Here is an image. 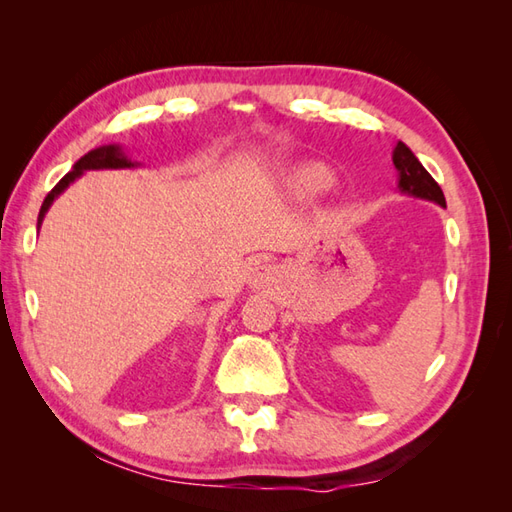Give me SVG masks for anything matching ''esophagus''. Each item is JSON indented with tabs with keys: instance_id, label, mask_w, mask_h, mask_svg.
I'll return each mask as SVG.
<instances>
[{
	"instance_id": "esophagus-1",
	"label": "esophagus",
	"mask_w": 512,
	"mask_h": 512,
	"mask_svg": "<svg viewBox=\"0 0 512 512\" xmlns=\"http://www.w3.org/2000/svg\"><path fill=\"white\" fill-rule=\"evenodd\" d=\"M277 279V268L273 264H266V262H257L253 268H250V275H248V286L250 288H266L273 284Z\"/></svg>"
}]
</instances>
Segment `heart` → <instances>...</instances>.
Listing matches in <instances>:
<instances>
[{
	"label": "heart",
	"instance_id": "obj_1",
	"mask_svg": "<svg viewBox=\"0 0 512 512\" xmlns=\"http://www.w3.org/2000/svg\"><path fill=\"white\" fill-rule=\"evenodd\" d=\"M332 182L334 178L330 169L319 165V162H303V165H295L286 173L288 189L297 198H314V195L328 191Z\"/></svg>",
	"mask_w": 512,
	"mask_h": 512
}]
</instances>
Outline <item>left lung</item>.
Returning a JSON list of instances; mask_svg holds the SVG:
<instances>
[{"mask_svg": "<svg viewBox=\"0 0 512 512\" xmlns=\"http://www.w3.org/2000/svg\"><path fill=\"white\" fill-rule=\"evenodd\" d=\"M391 160H394V167L398 171L400 193L411 195V198H420V200L436 202L440 206H447L440 184L431 178V173L420 165V160L413 156V151L405 143H400L398 140V145L394 147V154H391Z\"/></svg>", "mask_w": 512, "mask_h": 512, "instance_id": "obj_1", "label": "left lung"}]
</instances>
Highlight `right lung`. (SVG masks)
<instances>
[{"mask_svg":"<svg viewBox=\"0 0 512 512\" xmlns=\"http://www.w3.org/2000/svg\"><path fill=\"white\" fill-rule=\"evenodd\" d=\"M132 167H138V162H134L132 158H127V154H125L121 145H103V147H96V149L88 151V154H85L83 158L74 162L72 171L65 173V176L57 182V187H54L46 195V200H43L39 217H37V228L43 224V217H46L52 202L57 200L59 195L65 189H68L76 178H81L85 171H92V169H132Z\"/></svg>","mask_w":512,"mask_h":512,"instance_id":"right-lung-1","label":"right lung"}]
</instances>
